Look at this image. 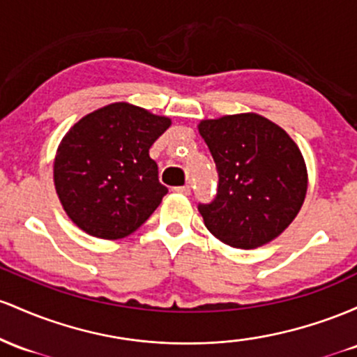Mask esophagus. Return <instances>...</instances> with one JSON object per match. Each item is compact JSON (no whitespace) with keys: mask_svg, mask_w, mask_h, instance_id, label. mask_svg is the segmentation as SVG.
Masks as SVG:
<instances>
[{"mask_svg":"<svg viewBox=\"0 0 357 357\" xmlns=\"http://www.w3.org/2000/svg\"><path fill=\"white\" fill-rule=\"evenodd\" d=\"M174 192H177V194L189 195V194H190V187H189V185H180V187H174Z\"/></svg>","mask_w":357,"mask_h":357,"instance_id":"esophagus-1","label":"esophagus"}]
</instances>
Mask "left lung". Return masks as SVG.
<instances>
[{"mask_svg":"<svg viewBox=\"0 0 357 357\" xmlns=\"http://www.w3.org/2000/svg\"><path fill=\"white\" fill-rule=\"evenodd\" d=\"M199 133L219 174L215 199L199 204L207 229L241 250L278 238L297 218L307 194V165L297 143L256 113L202 119Z\"/></svg>","mask_w":357,"mask_h":357,"instance_id":"1","label":"left lung"}]
</instances>
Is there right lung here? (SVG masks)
Here are the masks:
<instances>
[{
  "instance_id": "obj_1",
  "label": "right lung",
  "mask_w": 357,
  "mask_h": 357,
  "mask_svg": "<svg viewBox=\"0 0 357 357\" xmlns=\"http://www.w3.org/2000/svg\"><path fill=\"white\" fill-rule=\"evenodd\" d=\"M170 118L113 102L79 119L54 160V183L70 221L101 239L130 236L153 214L168 189L158 182L150 146Z\"/></svg>"
}]
</instances>
